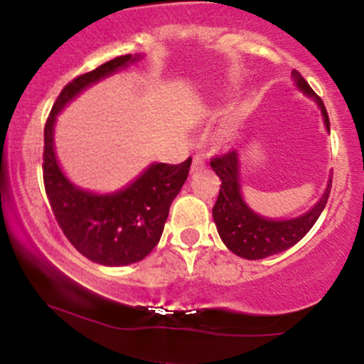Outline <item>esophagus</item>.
Wrapping results in <instances>:
<instances>
[{
	"instance_id": "1",
	"label": "esophagus",
	"mask_w": 364,
	"mask_h": 364,
	"mask_svg": "<svg viewBox=\"0 0 364 364\" xmlns=\"http://www.w3.org/2000/svg\"><path fill=\"white\" fill-rule=\"evenodd\" d=\"M205 168V159L202 156H195L193 161H191V173H198Z\"/></svg>"
}]
</instances>
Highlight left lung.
<instances>
[{
	"label": "left lung",
	"mask_w": 364,
	"mask_h": 364,
	"mask_svg": "<svg viewBox=\"0 0 364 364\" xmlns=\"http://www.w3.org/2000/svg\"><path fill=\"white\" fill-rule=\"evenodd\" d=\"M292 78H294V85L298 87V90H301L306 97L313 99L320 107L323 124L330 133L328 114L321 99L296 70H292ZM210 166L223 181L217 202L212 208L217 232H219L223 243L232 253L246 258V260H260V258L272 257V255L286 252L287 248L303 240L323 212L330 188H332V176H330L323 195L310 210L298 217H291V219H269V217L257 214L245 202L240 183V156L236 150L212 159Z\"/></svg>",
	"instance_id": "1"
}]
</instances>
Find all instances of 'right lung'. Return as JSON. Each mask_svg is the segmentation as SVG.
<instances>
[{
	"label": "right lung",
	"instance_id": "obj_1",
	"mask_svg": "<svg viewBox=\"0 0 364 364\" xmlns=\"http://www.w3.org/2000/svg\"><path fill=\"white\" fill-rule=\"evenodd\" d=\"M124 54L72 80L54 102L44 127V186L58 224L68 241L89 260L124 267L144 260L161 240L169 207L188 178L191 159L178 166L154 162L129 185L111 193L83 190L63 173L54 150L58 114L94 83L140 61Z\"/></svg>",
	"mask_w": 364,
	"mask_h": 364
}]
</instances>
